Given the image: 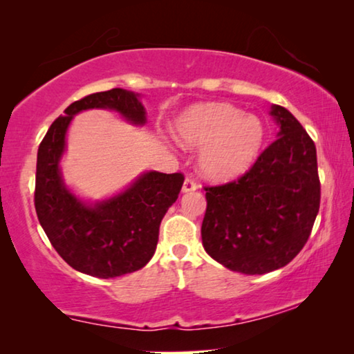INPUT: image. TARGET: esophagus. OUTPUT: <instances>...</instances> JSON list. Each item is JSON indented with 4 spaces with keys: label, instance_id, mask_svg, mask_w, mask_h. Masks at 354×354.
<instances>
[{
    "label": "esophagus",
    "instance_id": "esophagus-1",
    "mask_svg": "<svg viewBox=\"0 0 354 354\" xmlns=\"http://www.w3.org/2000/svg\"><path fill=\"white\" fill-rule=\"evenodd\" d=\"M196 187H198V184H196V181L192 176H187L184 179V184H183V192H192L195 190Z\"/></svg>",
    "mask_w": 354,
    "mask_h": 354
}]
</instances>
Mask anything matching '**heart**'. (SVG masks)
<instances>
[{"label": "heart", "instance_id": "b5f03b06", "mask_svg": "<svg viewBox=\"0 0 354 354\" xmlns=\"http://www.w3.org/2000/svg\"><path fill=\"white\" fill-rule=\"evenodd\" d=\"M179 140L201 148V170L214 179L241 175L253 164L263 142V127L231 104H203L190 109L178 123Z\"/></svg>", "mask_w": 354, "mask_h": 354}]
</instances>
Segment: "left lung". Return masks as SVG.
Returning a JSON list of instances; mask_svg holds the SVG:
<instances>
[{
    "label": "left lung",
    "mask_w": 354,
    "mask_h": 354,
    "mask_svg": "<svg viewBox=\"0 0 354 354\" xmlns=\"http://www.w3.org/2000/svg\"><path fill=\"white\" fill-rule=\"evenodd\" d=\"M274 139L242 176L205 185L201 225L206 253L230 270L263 274L284 267L306 245L320 209L317 149L283 106Z\"/></svg>",
    "instance_id": "left-lung-1"
}]
</instances>
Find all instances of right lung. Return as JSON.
<instances>
[{
	"instance_id": "1",
	"label": "right lung",
	"mask_w": 354,
	"mask_h": 354,
	"mask_svg": "<svg viewBox=\"0 0 354 354\" xmlns=\"http://www.w3.org/2000/svg\"><path fill=\"white\" fill-rule=\"evenodd\" d=\"M118 111L133 123H145V109L133 92L111 88L71 103L40 142L34 206L46 237L75 270L97 278H117L151 259L165 212L183 187V173L148 171L113 198L86 206L65 189L59 159L75 113L84 109Z\"/></svg>"
}]
</instances>
